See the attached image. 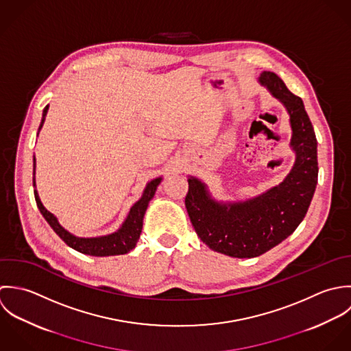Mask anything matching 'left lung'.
Returning a JSON list of instances; mask_svg holds the SVG:
<instances>
[{
  "label": "left lung",
  "mask_w": 351,
  "mask_h": 351,
  "mask_svg": "<svg viewBox=\"0 0 351 351\" xmlns=\"http://www.w3.org/2000/svg\"><path fill=\"white\" fill-rule=\"evenodd\" d=\"M259 82L289 112L293 168L278 186L241 202L215 201L204 182L190 176L184 201L199 239L213 251L240 259L267 252L295 230L311 205L319 173L317 141L301 97L273 71H263Z\"/></svg>",
  "instance_id": "1"
}]
</instances>
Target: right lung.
I'll use <instances>...</instances> for the list:
<instances>
[{"label": "right lung", "mask_w": 351, "mask_h": 351, "mask_svg": "<svg viewBox=\"0 0 351 351\" xmlns=\"http://www.w3.org/2000/svg\"><path fill=\"white\" fill-rule=\"evenodd\" d=\"M47 110H49V106H46L43 110V117H42L39 130L42 129V126L45 123ZM161 180H162V178H156L146 184V187L142 193V197L133 205L125 222L117 232L106 234V236H99V237H77V236L71 234V232H68L64 226H61L57 217L43 206V204L39 199L36 189L34 190V195H35L38 209L40 210L45 219L49 222V225L53 228V230L71 248L81 252V254L90 255V256H114V255L128 254L136 247V244L140 239L145 211L147 209L150 199L154 197L157 186L161 183ZM32 182H34V187H36V184H35V156H34V179H32Z\"/></svg>", "instance_id": "right-lung-1"}]
</instances>
